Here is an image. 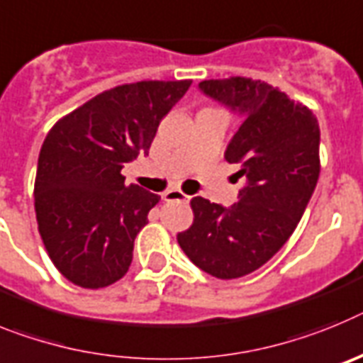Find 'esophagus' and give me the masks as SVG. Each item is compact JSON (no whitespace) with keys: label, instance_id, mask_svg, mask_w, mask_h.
<instances>
[{"label":"esophagus","instance_id":"34e87169","mask_svg":"<svg viewBox=\"0 0 363 363\" xmlns=\"http://www.w3.org/2000/svg\"><path fill=\"white\" fill-rule=\"evenodd\" d=\"M162 199L166 203H173V201H182V203H188L190 201V195H186L181 190H168L162 194Z\"/></svg>","mask_w":363,"mask_h":363}]
</instances>
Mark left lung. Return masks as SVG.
<instances>
[{"label":"left lung","instance_id":"left-lung-1","mask_svg":"<svg viewBox=\"0 0 363 363\" xmlns=\"http://www.w3.org/2000/svg\"><path fill=\"white\" fill-rule=\"evenodd\" d=\"M199 87L245 115L225 159L241 164L248 184L232 208L194 197V223L177 242L195 267L235 279L263 267L298 226L320 177V125L307 106L263 80L230 77Z\"/></svg>","mask_w":363,"mask_h":363}]
</instances>
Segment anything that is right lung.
I'll list each match as a JSON object with an SVG mask.
<instances>
[{"label": "right lung", "mask_w": 363, "mask_h": 363, "mask_svg": "<svg viewBox=\"0 0 363 363\" xmlns=\"http://www.w3.org/2000/svg\"><path fill=\"white\" fill-rule=\"evenodd\" d=\"M191 80L124 84L82 104L47 133L38 157L34 210L58 272L82 289L118 281L159 195L125 184L122 168L147 153L160 121Z\"/></svg>", "instance_id": "obj_1"}]
</instances>
